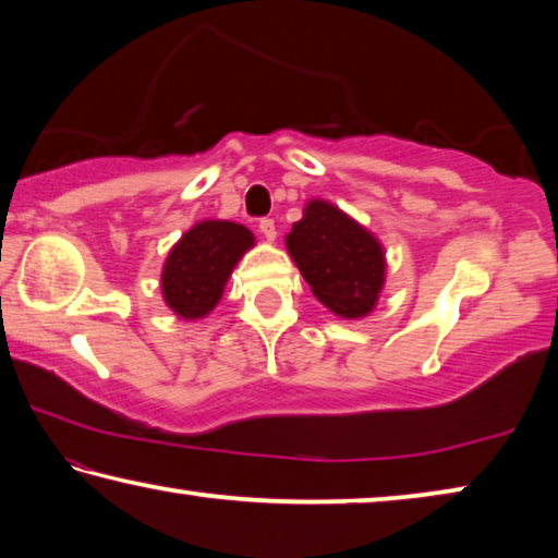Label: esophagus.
<instances>
[{
    "mask_svg": "<svg viewBox=\"0 0 558 558\" xmlns=\"http://www.w3.org/2000/svg\"><path fill=\"white\" fill-rule=\"evenodd\" d=\"M258 229H260L263 235H266L268 241H276V235H278L276 221H272V219H260V221H258Z\"/></svg>",
    "mask_w": 558,
    "mask_h": 558,
    "instance_id": "esophagus-1",
    "label": "esophagus"
}]
</instances>
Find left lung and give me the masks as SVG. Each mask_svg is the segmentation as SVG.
<instances>
[{"label":"left lung","mask_w":558,"mask_h":558,"mask_svg":"<svg viewBox=\"0 0 558 558\" xmlns=\"http://www.w3.org/2000/svg\"><path fill=\"white\" fill-rule=\"evenodd\" d=\"M288 251L315 298L339 317L372 313L384 286V251L374 235L327 202H310L292 223Z\"/></svg>","instance_id":"8db88e82"}]
</instances>
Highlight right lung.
<instances>
[{"label": "right lung", "mask_w": 558, "mask_h": 558, "mask_svg": "<svg viewBox=\"0 0 558 558\" xmlns=\"http://www.w3.org/2000/svg\"><path fill=\"white\" fill-rule=\"evenodd\" d=\"M253 245V233L241 223L202 221L169 251L162 270V295L179 317L209 315L221 300L226 280Z\"/></svg>", "instance_id": "obj_1"}]
</instances>
